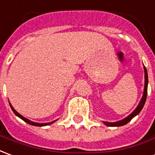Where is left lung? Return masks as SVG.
<instances>
[{
  "instance_id": "obj_1",
  "label": "left lung",
  "mask_w": 155,
  "mask_h": 155,
  "mask_svg": "<svg viewBox=\"0 0 155 155\" xmlns=\"http://www.w3.org/2000/svg\"><path fill=\"white\" fill-rule=\"evenodd\" d=\"M143 70H144V88H143V96L141 100L138 104V106L130 114L128 115V117L123 118L122 120L117 122H106L104 121V124L106 126L108 127H119V126H124V125L127 124L128 122L131 121L133 118H134L135 116L139 114L140 111L142 110V108L144 106V104L146 102V97H147V93H148V83H149V79H148V72H147V69L143 66Z\"/></svg>"
}]
</instances>
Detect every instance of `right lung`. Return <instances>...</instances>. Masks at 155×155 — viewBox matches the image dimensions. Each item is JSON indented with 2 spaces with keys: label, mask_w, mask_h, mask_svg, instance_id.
<instances>
[{
  "label": "right lung",
  "mask_w": 155,
  "mask_h": 155,
  "mask_svg": "<svg viewBox=\"0 0 155 155\" xmlns=\"http://www.w3.org/2000/svg\"><path fill=\"white\" fill-rule=\"evenodd\" d=\"M9 104H10V106H11V108L12 109L13 111V113L15 114L17 116V117H19L20 118H21L22 119L23 121H25L26 123H27L28 124H31V125H33V126H37V127H42V126H47V125H50V124H52L53 123H55V122L57 121V120H54V121H52V122H49V123H44V124H41V123H36V122H32V121H31V120H29V119H27V118H25V117H23L22 115H21L18 113V112H16V110H15V108L12 107V104H10V102H9Z\"/></svg>",
  "instance_id": "right-lung-1"
}]
</instances>
